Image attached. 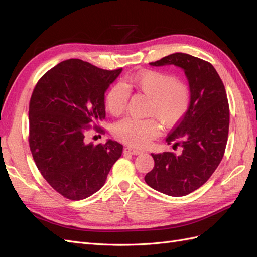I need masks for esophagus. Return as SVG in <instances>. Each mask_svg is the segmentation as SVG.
<instances>
[{"instance_id": "34e87169", "label": "esophagus", "mask_w": 257, "mask_h": 257, "mask_svg": "<svg viewBox=\"0 0 257 257\" xmlns=\"http://www.w3.org/2000/svg\"><path fill=\"white\" fill-rule=\"evenodd\" d=\"M123 152L124 153H127V154H133V155H137V154H141L142 153L141 150L134 149V148H132V147H125L123 149Z\"/></svg>"}]
</instances>
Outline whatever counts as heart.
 I'll return each instance as SVG.
<instances>
[{
  "label": "heart",
  "instance_id": "1",
  "mask_svg": "<svg viewBox=\"0 0 257 257\" xmlns=\"http://www.w3.org/2000/svg\"><path fill=\"white\" fill-rule=\"evenodd\" d=\"M132 91L149 98L148 114L154 118H125L114 124L115 138L130 146L142 148L149 145L159 135L157 118L165 127H173L190 110L192 92L188 83L167 72L148 69L124 77L122 83L110 85L104 98L107 111L114 116L121 115L126 109Z\"/></svg>",
  "mask_w": 257,
  "mask_h": 257
}]
</instances>
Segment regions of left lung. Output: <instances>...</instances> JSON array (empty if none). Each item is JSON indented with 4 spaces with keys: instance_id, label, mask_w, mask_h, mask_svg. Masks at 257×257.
<instances>
[{
    "instance_id": "left-lung-1",
    "label": "left lung",
    "mask_w": 257,
    "mask_h": 257,
    "mask_svg": "<svg viewBox=\"0 0 257 257\" xmlns=\"http://www.w3.org/2000/svg\"><path fill=\"white\" fill-rule=\"evenodd\" d=\"M150 64L183 68L192 102L188 113L166 138L168 145L181 146V152L151 153L154 167L145 181L166 195L184 196L205 184L224 157L229 128L226 91L212 64L191 54L176 52Z\"/></svg>"
}]
</instances>
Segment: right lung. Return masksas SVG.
Returning a JSON list of instances; mask_svg holds the SVG:
<instances>
[{
  "mask_svg": "<svg viewBox=\"0 0 257 257\" xmlns=\"http://www.w3.org/2000/svg\"><path fill=\"white\" fill-rule=\"evenodd\" d=\"M122 68L108 71L79 59L60 62L37 81L29 105V145L36 167L51 188L71 200L105 184L123 146L85 143L91 128L105 133V91Z\"/></svg>",
  "mask_w": 257,
  "mask_h": 257,
  "instance_id": "obj_1",
  "label": "right lung"
}]
</instances>
